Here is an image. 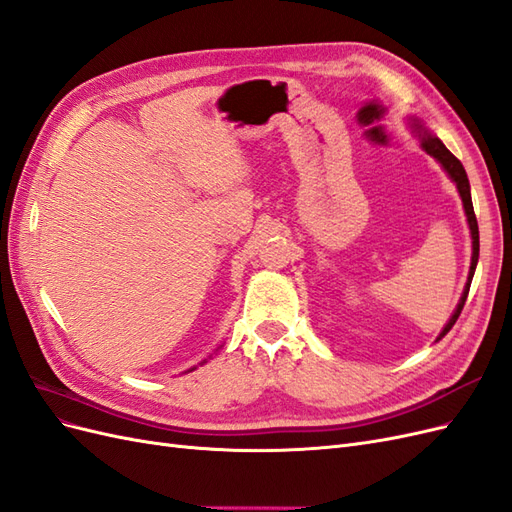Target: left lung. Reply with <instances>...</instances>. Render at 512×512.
Instances as JSON below:
<instances>
[{
	"mask_svg": "<svg viewBox=\"0 0 512 512\" xmlns=\"http://www.w3.org/2000/svg\"><path fill=\"white\" fill-rule=\"evenodd\" d=\"M410 128L412 132L418 136V141H421V147L423 151H427L431 158H436L440 162V166L444 168V173L451 177V181L457 185V192L461 196V203H463V211H466V218H468V226H470V235H472V262H470V273H468V282H466V288H463V294L461 299L455 307L453 316L448 318V322L444 324V329L440 331L438 339H442L448 331L453 329V324L457 322L459 314L463 305H466V299H468V292H470V284H472V277H474V271H476V262H478V224H476V215H474V207H472V196H470V181H468V175H466V168H463V164L453 156L451 151H448L444 147V143L440 141L438 136H433L421 121L418 119H412L410 121ZM436 339V342H438Z\"/></svg>",
	"mask_w": 512,
	"mask_h": 512,
	"instance_id": "left-lung-1",
	"label": "left lung"
}]
</instances>
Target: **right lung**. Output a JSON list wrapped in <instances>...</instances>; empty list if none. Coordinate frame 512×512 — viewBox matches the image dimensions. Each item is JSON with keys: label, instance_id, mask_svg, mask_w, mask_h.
Masks as SVG:
<instances>
[{"label": "right lung", "instance_id": "right-lung-1", "mask_svg": "<svg viewBox=\"0 0 512 512\" xmlns=\"http://www.w3.org/2000/svg\"><path fill=\"white\" fill-rule=\"evenodd\" d=\"M205 363V361H203ZM203 363H200V365H203ZM192 369H196V367H192ZM192 369H188V371H192Z\"/></svg>", "mask_w": 512, "mask_h": 512}]
</instances>
